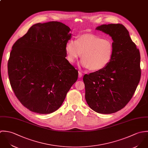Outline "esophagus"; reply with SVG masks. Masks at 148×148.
<instances>
[{
    "mask_svg": "<svg viewBox=\"0 0 148 148\" xmlns=\"http://www.w3.org/2000/svg\"><path fill=\"white\" fill-rule=\"evenodd\" d=\"M79 74H78V77H79V78H81L82 77V73H81V72H80V71H79Z\"/></svg>",
    "mask_w": 148,
    "mask_h": 148,
    "instance_id": "1",
    "label": "esophagus"
}]
</instances>
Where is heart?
Instances as JSON below:
<instances>
[{
    "instance_id": "b5f03b06",
    "label": "heart",
    "mask_w": 148,
    "mask_h": 148,
    "mask_svg": "<svg viewBox=\"0 0 148 148\" xmlns=\"http://www.w3.org/2000/svg\"><path fill=\"white\" fill-rule=\"evenodd\" d=\"M66 58L73 63L82 53L81 64L92 71L106 67L113 58L114 45L112 40L97 35L84 34L76 40H69L65 47Z\"/></svg>"
}]
</instances>
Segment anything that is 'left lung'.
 Segmentation results:
<instances>
[{"label":"left lung","instance_id":"obj_1","mask_svg":"<svg viewBox=\"0 0 148 148\" xmlns=\"http://www.w3.org/2000/svg\"><path fill=\"white\" fill-rule=\"evenodd\" d=\"M113 40V58L105 69L84 76L85 99L97 113L111 114L123 108L132 99L140 81V54L129 31L121 24L96 28Z\"/></svg>","mask_w":148,"mask_h":148}]
</instances>
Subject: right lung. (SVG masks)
Masks as SVG:
<instances>
[{
    "instance_id": "1",
    "label": "right lung",
    "mask_w": 148,
    "mask_h": 148,
    "mask_svg": "<svg viewBox=\"0 0 148 148\" xmlns=\"http://www.w3.org/2000/svg\"><path fill=\"white\" fill-rule=\"evenodd\" d=\"M70 29L59 22L38 23L14 44L8 62L11 88L21 103L38 114L63 103L78 72L66 59Z\"/></svg>"
}]
</instances>
